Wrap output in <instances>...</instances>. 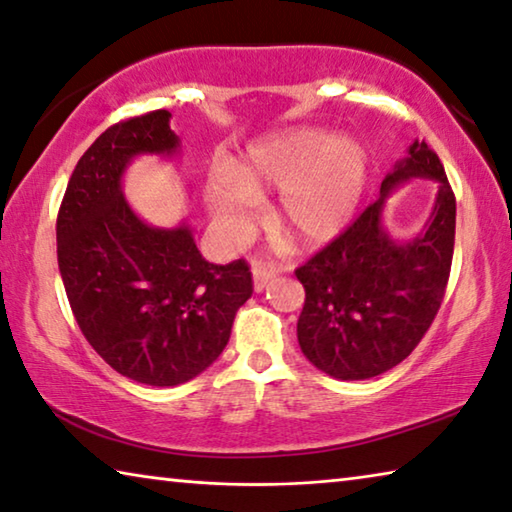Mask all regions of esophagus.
<instances>
[{
  "label": "esophagus",
  "mask_w": 512,
  "mask_h": 512,
  "mask_svg": "<svg viewBox=\"0 0 512 512\" xmlns=\"http://www.w3.org/2000/svg\"><path fill=\"white\" fill-rule=\"evenodd\" d=\"M251 274H254V290L263 292L276 279V274L279 272H276L274 267H267V265H254Z\"/></svg>",
  "instance_id": "34e87169"
}]
</instances>
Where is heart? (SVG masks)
Wrapping results in <instances>:
<instances>
[{
	"label": "heart",
	"instance_id": "1",
	"mask_svg": "<svg viewBox=\"0 0 512 512\" xmlns=\"http://www.w3.org/2000/svg\"><path fill=\"white\" fill-rule=\"evenodd\" d=\"M370 170V154L360 140L297 127L251 142L231 172L208 181L204 201L226 236L245 238L258 199L279 192L274 231L292 247L317 249L354 220Z\"/></svg>",
	"mask_w": 512,
	"mask_h": 512
}]
</instances>
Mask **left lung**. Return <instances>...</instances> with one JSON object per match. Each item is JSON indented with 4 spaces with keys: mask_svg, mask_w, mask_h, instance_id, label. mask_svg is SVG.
<instances>
[{
    "mask_svg": "<svg viewBox=\"0 0 512 512\" xmlns=\"http://www.w3.org/2000/svg\"><path fill=\"white\" fill-rule=\"evenodd\" d=\"M413 178L439 183L432 217L417 237L397 241L382 222L387 197ZM456 236V197L424 140L381 183V197L331 245L295 272L306 290L297 340L317 370L365 381L413 351L445 297Z\"/></svg>",
    "mask_w": 512,
    "mask_h": 512,
    "instance_id": "left-lung-1",
    "label": "left lung"
}]
</instances>
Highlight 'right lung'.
<instances>
[{
  "mask_svg": "<svg viewBox=\"0 0 512 512\" xmlns=\"http://www.w3.org/2000/svg\"><path fill=\"white\" fill-rule=\"evenodd\" d=\"M170 117L152 111L106 129L74 167L56 220L58 270L79 329L115 372L158 388L211 367L254 292L245 261L208 263L186 222L152 226L124 199L133 158L179 154Z\"/></svg>",
  "mask_w": 512,
  "mask_h": 512,
  "instance_id": "obj_1",
  "label": "right lung"
}]
</instances>
